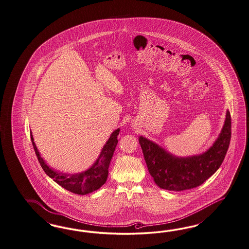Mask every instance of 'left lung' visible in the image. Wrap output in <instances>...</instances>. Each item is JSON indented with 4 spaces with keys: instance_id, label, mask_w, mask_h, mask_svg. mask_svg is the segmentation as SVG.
I'll return each mask as SVG.
<instances>
[{
    "instance_id": "8db88e82",
    "label": "left lung",
    "mask_w": 249,
    "mask_h": 249,
    "mask_svg": "<svg viewBox=\"0 0 249 249\" xmlns=\"http://www.w3.org/2000/svg\"><path fill=\"white\" fill-rule=\"evenodd\" d=\"M231 135V119L227 111L219 138L202 155L185 159L176 158L142 136L139 142L149 173L160 188L183 191L201 185L218 170L229 148Z\"/></svg>"
}]
</instances>
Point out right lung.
Here are the masks:
<instances>
[{
  "label": "right lung",
  "instance_id": "add662e5",
  "mask_svg": "<svg viewBox=\"0 0 249 249\" xmlns=\"http://www.w3.org/2000/svg\"><path fill=\"white\" fill-rule=\"evenodd\" d=\"M119 133L120 129H116L111 134L109 139L102 150L98 160H96V162L93 164L91 168H89L84 172H81L80 174L73 175L54 171L50 169L40 158V154L34 143L32 134H30V138L40 166L50 178L53 179L56 183H58L60 186L70 191L71 193L77 195H87L99 189L102 185L106 183L108 176L110 161L113 158L114 152L118 144L117 138Z\"/></svg>",
  "mask_w": 249,
  "mask_h": 249
}]
</instances>
